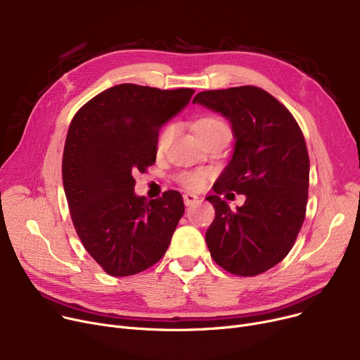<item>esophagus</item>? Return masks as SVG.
I'll use <instances>...</instances> for the list:
<instances>
[{
	"instance_id": "obj_1",
	"label": "esophagus",
	"mask_w": 360,
	"mask_h": 360,
	"mask_svg": "<svg viewBox=\"0 0 360 360\" xmlns=\"http://www.w3.org/2000/svg\"><path fill=\"white\" fill-rule=\"evenodd\" d=\"M198 201V197L195 194H191V193H186L184 194V202L185 205H193L194 202Z\"/></svg>"
}]
</instances>
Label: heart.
Masks as SVG:
<instances>
[{
  "instance_id": "obj_1",
  "label": "heart",
  "mask_w": 360,
  "mask_h": 360,
  "mask_svg": "<svg viewBox=\"0 0 360 360\" xmlns=\"http://www.w3.org/2000/svg\"><path fill=\"white\" fill-rule=\"evenodd\" d=\"M194 129H195V134H197L198 139L216 136V134H220V132H229L228 125H226L221 120H219L216 117H202V118H200L194 124ZM172 134H174V127L172 125H167L162 129L160 136L158 139V151L165 150V147L167 146ZM205 179H207L205 172H188V174H182L179 176L181 184L186 188H190V190H200V188L204 186Z\"/></svg>"
}]
</instances>
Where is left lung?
I'll return each mask as SVG.
<instances>
[{
	"mask_svg": "<svg viewBox=\"0 0 360 360\" xmlns=\"http://www.w3.org/2000/svg\"><path fill=\"white\" fill-rule=\"evenodd\" d=\"M193 103L231 122L232 159L214 184V220L205 232L212 258L236 276L270 270L292 250L305 220L309 156L292 113L255 86L200 91ZM235 191L248 197L232 212L218 195Z\"/></svg>",
	"mask_w": 360,
	"mask_h": 360,
	"instance_id": "1",
	"label": "left lung"
}]
</instances>
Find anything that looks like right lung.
<instances>
[{"label": "right lung", "mask_w": 360, "mask_h": 360, "mask_svg": "<svg viewBox=\"0 0 360 360\" xmlns=\"http://www.w3.org/2000/svg\"><path fill=\"white\" fill-rule=\"evenodd\" d=\"M193 89L118 84L75 113L63 182L83 247L110 276L147 270L166 252L185 207L178 191L147 201L136 172L156 162L159 129L190 103Z\"/></svg>", "instance_id": "add662e5"}]
</instances>
